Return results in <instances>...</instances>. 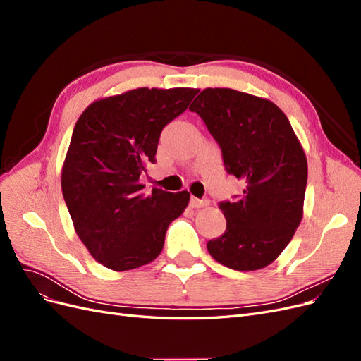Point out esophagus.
<instances>
[{"label":"esophagus","instance_id":"34e87169","mask_svg":"<svg viewBox=\"0 0 361 361\" xmlns=\"http://www.w3.org/2000/svg\"><path fill=\"white\" fill-rule=\"evenodd\" d=\"M206 204H207L206 200H199V199H195V197L190 199V206L194 207V209H197V207H202V206H206Z\"/></svg>","mask_w":361,"mask_h":361}]
</instances>
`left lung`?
Wrapping results in <instances>:
<instances>
[{
  "label": "left lung",
  "mask_w": 361,
  "mask_h": 361,
  "mask_svg": "<svg viewBox=\"0 0 361 361\" xmlns=\"http://www.w3.org/2000/svg\"><path fill=\"white\" fill-rule=\"evenodd\" d=\"M197 113L221 149L228 174L244 180L243 194L221 202L226 232L207 243L209 255L236 271L274 262L302 218L307 159L286 114L268 99L232 89H204Z\"/></svg>",
  "instance_id": "8db88e82"
}]
</instances>
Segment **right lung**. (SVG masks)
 <instances>
[{"label":"right lung","instance_id":"right-lung-1","mask_svg":"<svg viewBox=\"0 0 361 361\" xmlns=\"http://www.w3.org/2000/svg\"><path fill=\"white\" fill-rule=\"evenodd\" d=\"M197 89H141L104 97L73 128L61 170V191L76 235L113 271L155 260L169 224L190 192H146L140 174L155 162L161 130L187 110Z\"/></svg>","mask_w":361,"mask_h":361}]
</instances>
